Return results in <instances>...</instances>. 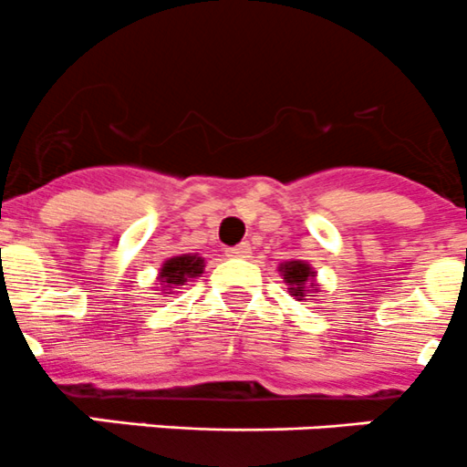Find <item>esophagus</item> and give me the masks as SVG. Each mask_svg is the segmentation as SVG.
Returning <instances> with one entry per match:
<instances>
[{"label":"esophagus","instance_id":"34e87169","mask_svg":"<svg viewBox=\"0 0 467 467\" xmlns=\"http://www.w3.org/2000/svg\"><path fill=\"white\" fill-rule=\"evenodd\" d=\"M249 254H252L249 243H240V244H235V247L227 249V256H232V258H247Z\"/></svg>","mask_w":467,"mask_h":467}]
</instances>
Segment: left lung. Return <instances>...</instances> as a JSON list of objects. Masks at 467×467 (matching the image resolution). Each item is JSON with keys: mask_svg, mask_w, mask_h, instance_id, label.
I'll use <instances>...</instances> for the list:
<instances>
[{"mask_svg": "<svg viewBox=\"0 0 467 467\" xmlns=\"http://www.w3.org/2000/svg\"><path fill=\"white\" fill-rule=\"evenodd\" d=\"M281 275H284L285 284L290 285V293H293L295 297H304V284H306L308 279H313L316 272H313L304 261H290L281 265Z\"/></svg>", "mask_w": 467, "mask_h": 467, "instance_id": "obj_1", "label": "left lung"}]
</instances>
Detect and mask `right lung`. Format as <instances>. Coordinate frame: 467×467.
<instances>
[{
	"instance_id": "right-lung-1",
	"label": "right lung",
	"mask_w": 467,
	"mask_h": 467,
	"mask_svg": "<svg viewBox=\"0 0 467 467\" xmlns=\"http://www.w3.org/2000/svg\"><path fill=\"white\" fill-rule=\"evenodd\" d=\"M204 270V261L197 254H182V256H172L170 261L163 263L161 267V281L163 288H177L183 285L192 276H200Z\"/></svg>"
}]
</instances>
